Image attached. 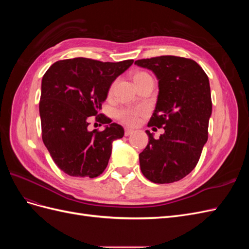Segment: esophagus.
Instances as JSON below:
<instances>
[{"label": "esophagus", "instance_id": "34e87169", "mask_svg": "<svg viewBox=\"0 0 249 249\" xmlns=\"http://www.w3.org/2000/svg\"><path fill=\"white\" fill-rule=\"evenodd\" d=\"M134 133V130L132 129H125L124 130V135L125 136H130V135H132Z\"/></svg>", "mask_w": 249, "mask_h": 249}]
</instances>
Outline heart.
Returning <instances> with one entry per match:
<instances>
[{"mask_svg":"<svg viewBox=\"0 0 249 249\" xmlns=\"http://www.w3.org/2000/svg\"><path fill=\"white\" fill-rule=\"evenodd\" d=\"M143 74H147V73L139 72L135 76V78L143 76ZM144 113H145L144 108H123L116 112V117L124 124L134 125L139 122V117L144 114Z\"/></svg>","mask_w":249,"mask_h":249,"instance_id":"obj_1","label":"heart"}]
</instances>
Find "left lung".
<instances>
[{"label":"left lung","mask_w":249,"mask_h":249,"mask_svg":"<svg viewBox=\"0 0 249 249\" xmlns=\"http://www.w3.org/2000/svg\"><path fill=\"white\" fill-rule=\"evenodd\" d=\"M135 64L152 71L159 81L156 109L147 125L165 131L159 139L145 131L149 141L139 154L141 171L153 183L178 182L196 166L208 140L212 114L209 78L194 60L183 57L160 56Z\"/></svg>","instance_id":"1"}]
</instances>
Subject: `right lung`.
Returning <instances> with one entry per match:
<instances>
[{"label": "right lung", "mask_w": 249, "mask_h": 249, "mask_svg": "<svg viewBox=\"0 0 249 249\" xmlns=\"http://www.w3.org/2000/svg\"><path fill=\"white\" fill-rule=\"evenodd\" d=\"M133 62L73 58L55 62L44 73L39 102L42 141L69 176L92 178L106 169L112 142L123 138L124 131L105 115H96L112 83ZM90 116L108 124L104 131L88 130Z\"/></svg>", "instance_id": "right-lung-1"}]
</instances>
